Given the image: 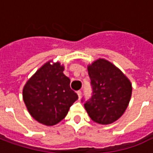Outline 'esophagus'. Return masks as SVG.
<instances>
[{
	"label": "esophagus",
	"instance_id": "obj_1",
	"mask_svg": "<svg viewBox=\"0 0 153 153\" xmlns=\"http://www.w3.org/2000/svg\"><path fill=\"white\" fill-rule=\"evenodd\" d=\"M77 94H78V96H79V98L80 99V97L82 96V92H81L80 90H79V91H77Z\"/></svg>",
	"mask_w": 153,
	"mask_h": 153
}]
</instances>
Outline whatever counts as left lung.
Here are the masks:
<instances>
[{"label": "left lung", "mask_w": 153, "mask_h": 153, "mask_svg": "<svg viewBox=\"0 0 153 153\" xmlns=\"http://www.w3.org/2000/svg\"><path fill=\"white\" fill-rule=\"evenodd\" d=\"M92 97L82 98L84 107L93 121L109 125L121 116L132 94L130 81L109 61L99 59L88 67Z\"/></svg>", "instance_id": "left-lung-1"}]
</instances>
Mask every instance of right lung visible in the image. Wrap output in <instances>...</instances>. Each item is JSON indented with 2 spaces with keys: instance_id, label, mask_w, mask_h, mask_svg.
I'll use <instances>...</instances> for the list:
<instances>
[{
  "instance_id": "right-lung-1",
  "label": "right lung",
  "mask_w": 153,
  "mask_h": 153,
  "mask_svg": "<svg viewBox=\"0 0 153 153\" xmlns=\"http://www.w3.org/2000/svg\"><path fill=\"white\" fill-rule=\"evenodd\" d=\"M59 62H47L25 84L23 98L28 112L46 125L62 120L79 97L70 88V79Z\"/></svg>"
}]
</instances>
